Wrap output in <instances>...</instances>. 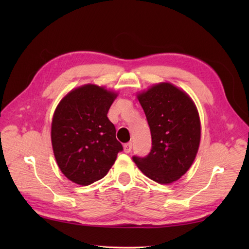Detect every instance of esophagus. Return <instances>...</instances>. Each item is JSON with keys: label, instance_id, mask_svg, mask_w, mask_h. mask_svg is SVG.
Listing matches in <instances>:
<instances>
[{"label": "esophagus", "instance_id": "34e87169", "mask_svg": "<svg viewBox=\"0 0 249 249\" xmlns=\"http://www.w3.org/2000/svg\"><path fill=\"white\" fill-rule=\"evenodd\" d=\"M131 147H133V143H131V142H127V143L124 144V152L129 153L131 151Z\"/></svg>", "mask_w": 249, "mask_h": 249}]
</instances>
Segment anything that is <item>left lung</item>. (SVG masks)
<instances>
[{
    "instance_id": "left-lung-1",
    "label": "left lung",
    "mask_w": 249,
    "mask_h": 249,
    "mask_svg": "<svg viewBox=\"0 0 249 249\" xmlns=\"http://www.w3.org/2000/svg\"><path fill=\"white\" fill-rule=\"evenodd\" d=\"M152 136L145 157L133 156L142 173L170 184L184 176L197 155L201 126L198 110L188 95L168 82L138 94Z\"/></svg>"
}]
</instances>
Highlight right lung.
I'll return each instance as SVG.
<instances>
[{
    "label": "right lung",
    "instance_id": "add662e5",
    "mask_svg": "<svg viewBox=\"0 0 249 249\" xmlns=\"http://www.w3.org/2000/svg\"><path fill=\"white\" fill-rule=\"evenodd\" d=\"M115 93L86 84L68 93L54 111L51 142L57 166L71 182L87 186L108 173L123 146L107 113Z\"/></svg>",
    "mask_w": 249,
    "mask_h": 249
}]
</instances>
